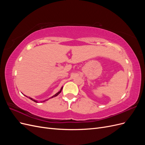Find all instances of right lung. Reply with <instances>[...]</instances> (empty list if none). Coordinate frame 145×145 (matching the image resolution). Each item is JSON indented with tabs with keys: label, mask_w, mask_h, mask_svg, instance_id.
I'll return each mask as SVG.
<instances>
[{
	"label": "right lung",
	"mask_w": 145,
	"mask_h": 145,
	"mask_svg": "<svg viewBox=\"0 0 145 145\" xmlns=\"http://www.w3.org/2000/svg\"><path fill=\"white\" fill-rule=\"evenodd\" d=\"M62 88H63V87L62 88H61V89L58 92V93H56L54 95H53V96H52V97H51V98H52V97H56V96H57V95H58L60 93H61V91H62ZM26 97H27V96H26ZM29 99H30L31 100H33V101H34V102H36V103H37V100H34V99H33L32 98H31V97H29ZM45 100H44V101H43V102H45Z\"/></svg>",
	"instance_id": "add662e5"
}]
</instances>
